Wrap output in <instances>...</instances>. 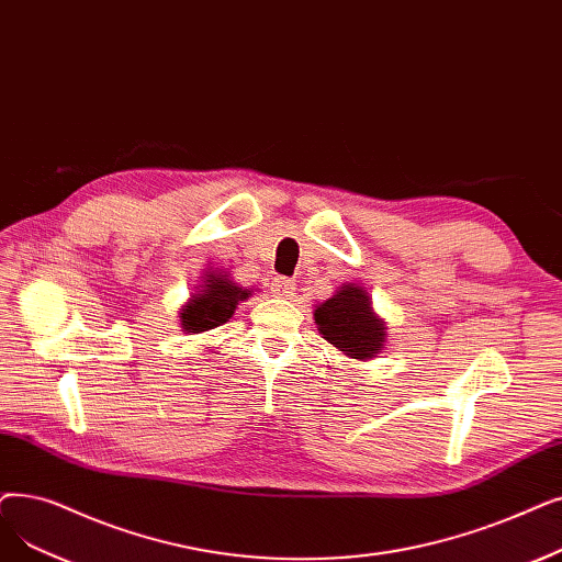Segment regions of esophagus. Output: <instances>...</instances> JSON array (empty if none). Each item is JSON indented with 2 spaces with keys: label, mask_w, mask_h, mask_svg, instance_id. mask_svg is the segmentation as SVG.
Returning <instances> with one entry per match:
<instances>
[{
  "label": "esophagus",
  "mask_w": 562,
  "mask_h": 562,
  "mask_svg": "<svg viewBox=\"0 0 562 562\" xmlns=\"http://www.w3.org/2000/svg\"><path fill=\"white\" fill-rule=\"evenodd\" d=\"M271 291H273L278 299H289V296H294L296 282L294 280H286V278H276L273 284H271Z\"/></svg>",
  "instance_id": "obj_1"
}]
</instances>
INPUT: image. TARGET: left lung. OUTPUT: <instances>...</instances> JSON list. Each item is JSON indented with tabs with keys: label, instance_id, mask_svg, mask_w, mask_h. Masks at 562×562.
I'll return each instance as SVG.
<instances>
[{
	"label": "left lung",
	"instance_id": "1",
	"mask_svg": "<svg viewBox=\"0 0 562 562\" xmlns=\"http://www.w3.org/2000/svg\"><path fill=\"white\" fill-rule=\"evenodd\" d=\"M314 322L333 347L351 358L368 360L383 349V322L376 319L360 286H341L333 299L314 310Z\"/></svg>",
	"mask_w": 562,
	"mask_h": 562
}]
</instances>
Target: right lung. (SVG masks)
Masks as SVG:
<instances>
[{
	"mask_svg": "<svg viewBox=\"0 0 562 562\" xmlns=\"http://www.w3.org/2000/svg\"><path fill=\"white\" fill-rule=\"evenodd\" d=\"M250 291L234 284L227 276L211 273L202 294H194L181 310V326L190 335L223 326L229 322L238 301H246Z\"/></svg>",
	"mask_w": 562,
	"mask_h": 562,
	"instance_id": "obj_1",
	"label": "right lung"
}]
</instances>
